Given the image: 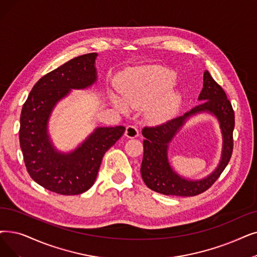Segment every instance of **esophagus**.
I'll return each instance as SVG.
<instances>
[{
	"label": "esophagus",
	"instance_id": "34e87169",
	"mask_svg": "<svg viewBox=\"0 0 257 257\" xmlns=\"http://www.w3.org/2000/svg\"><path fill=\"white\" fill-rule=\"evenodd\" d=\"M139 135H140L139 129L136 126H132V125L127 126L126 131H125V136L127 138H129V139H136V138L139 137Z\"/></svg>",
	"mask_w": 257,
	"mask_h": 257
}]
</instances>
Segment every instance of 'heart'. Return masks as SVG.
I'll return each mask as SVG.
<instances>
[{
    "mask_svg": "<svg viewBox=\"0 0 257 257\" xmlns=\"http://www.w3.org/2000/svg\"><path fill=\"white\" fill-rule=\"evenodd\" d=\"M174 81V73L158 67H149L130 71L117 82V90L128 106L135 109H148V117L153 121H163L174 115L180 105V96L175 92H165ZM115 106L125 112L127 106L115 99Z\"/></svg>",
    "mask_w": 257,
    "mask_h": 257,
    "instance_id": "obj_1",
    "label": "heart"
}]
</instances>
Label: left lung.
I'll return each mask as SVG.
<instances>
[{
  "instance_id": "1",
  "label": "left lung",
  "mask_w": 257,
  "mask_h": 257,
  "mask_svg": "<svg viewBox=\"0 0 257 257\" xmlns=\"http://www.w3.org/2000/svg\"><path fill=\"white\" fill-rule=\"evenodd\" d=\"M203 86L198 99L204 102L192 108L190 112L160 125L146 126L142 130L145 140L143 142L144 156L141 173L144 183L155 192L175 196L198 195L207 191L217 181L230 162L233 151V130L235 125L234 110L224 89L213 80L209 71L204 73ZM202 110H207L218 117L224 138V149L220 166L210 177L202 181H187L171 169L166 158V148L186 117Z\"/></svg>"
}]
</instances>
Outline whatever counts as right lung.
I'll list each match as a JSON object with an SVG mask.
<instances>
[{
  "mask_svg": "<svg viewBox=\"0 0 257 257\" xmlns=\"http://www.w3.org/2000/svg\"><path fill=\"white\" fill-rule=\"evenodd\" d=\"M96 55H80L42 76L22 108L19 138L27 172L40 186L58 194L76 195L90 189L104 154L125 132L122 126L97 128L70 154L57 152L49 142L47 121L54 105L70 89L96 81Z\"/></svg>",
  "mask_w": 257,
  "mask_h": 257,
  "instance_id": "1",
  "label": "right lung"
}]
</instances>
